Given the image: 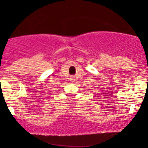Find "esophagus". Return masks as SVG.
<instances>
[{
	"label": "esophagus",
	"mask_w": 148,
	"mask_h": 148,
	"mask_svg": "<svg viewBox=\"0 0 148 148\" xmlns=\"http://www.w3.org/2000/svg\"><path fill=\"white\" fill-rule=\"evenodd\" d=\"M71 81H73V78H71Z\"/></svg>",
	"instance_id": "esophagus-1"
}]
</instances>
